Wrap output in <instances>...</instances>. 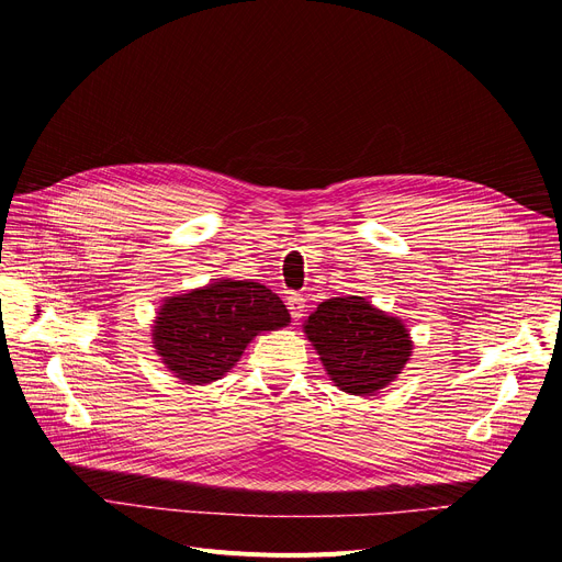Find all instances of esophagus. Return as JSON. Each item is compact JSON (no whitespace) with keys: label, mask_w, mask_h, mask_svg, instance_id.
Segmentation results:
<instances>
[{"label":"esophagus","mask_w":562,"mask_h":562,"mask_svg":"<svg viewBox=\"0 0 562 562\" xmlns=\"http://www.w3.org/2000/svg\"><path fill=\"white\" fill-rule=\"evenodd\" d=\"M286 307H289L293 321H301L303 314H305V299L296 291H289L286 293Z\"/></svg>","instance_id":"34e87169"}]
</instances>
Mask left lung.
<instances>
[{
  "label": "left lung",
  "instance_id": "left-lung-1",
  "mask_svg": "<svg viewBox=\"0 0 562 562\" xmlns=\"http://www.w3.org/2000/svg\"><path fill=\"white\" fill-rule=\"evenodd\" d=\"M303 333L335 387L352 396H373L392 385L415 348L398 316L362 296L323 301L303 323Z\"/></svg>",
  "mask_w": 562,
  "mask_h": 562
}]
</instances>
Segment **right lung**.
<instances>
[{
	"label": "right lung",
	"instance_id": "add662e5",
	"mask_svg": "<svg viewBox=\"0 0 562 562\" xmlns=\"http://www.w3.org/2000/svg\"><path fill=\"white\" fill-rule=\"evenodd\" d=\"M289 323V310L269 286L227 278L168 296L153 321V346L175 378L210 385L241 360L257 335Z\"/></svg>",
	"mask_w": 562,
	"mask_h": 562
}]
</instances>
